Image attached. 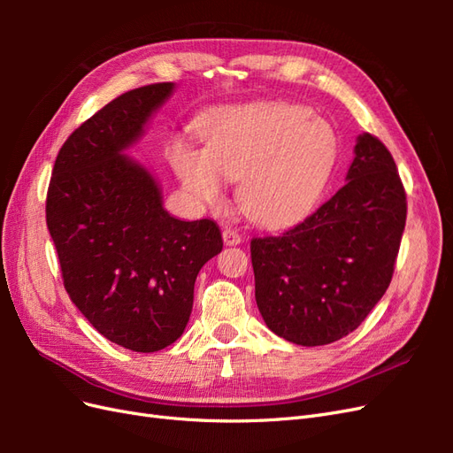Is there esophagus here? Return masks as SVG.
<instances>
[{
  "label": "esophagus",
  "mask_w": 453,
  "mask_h": 453,
  "mask_svg": "<svg viewBox=\"0 0 453 453\" xmlns=\"http://www.w3.org/2000/svg\"><path fill=\"white\" fill-rule=\"evenodd\" d=\"M223 242L226 245H238L242 242V236L238 234V230L230 228V226H225L223 228Z\"/></svg>",
  "instance_id": "esophagus-1"
}]
</instances>
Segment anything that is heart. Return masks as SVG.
<instances>
[{"mask_svg": "<svg viewBox=\"0 0 453 453\" xmlns=\"http://www.w3.org/2000/svg\"><path fill=\"white\" fill-rule=\"evenodd\" d=\"M205 149L177 143L172 164L190 195L210 205L238 181V202L253 223L291 225L319 198L336 160V134L303 105L266 102L228 109L203 134Z\"/></svg>", "mask_w": 453, "mask_h": 453, "instance_id": "heart-1", "label": "heart"}]
</instances>
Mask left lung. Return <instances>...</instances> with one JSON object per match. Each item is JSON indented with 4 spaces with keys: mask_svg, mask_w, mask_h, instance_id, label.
<instances>
[{
    "mask_svg": "<svg viewBox=\"0 0 453 453\" xmlns=\"http://www.w3.org/2000/svg\"><path fill=\"white\" fill-rule=\"evenodd\" d=\"M404 225L395 160L363 134L333 198L283 234L251 240L255 298L270 331L298 346L353 333L388 291Z\"/></svg>",
    "mask_w": 453,
    "mask_h": 453,
    "instance_id": "obj_1",
    "label": "left lung"
}]
</instances>
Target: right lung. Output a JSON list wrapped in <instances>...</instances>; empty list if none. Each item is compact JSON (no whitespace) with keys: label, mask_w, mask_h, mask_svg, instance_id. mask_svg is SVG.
I'll use <instances>...</instances> for the list:
<instances>
[{"label":"right lung","mask_w":453,"mask_h":453,"mask_svg":"<svg viewBox=\"0 0 453 453\" xmlns=\"http://www.w3.org/2000/svg\"><path fill=\"white\" fill-rule=\"evenodd\" d=\"M172 90L155 83L104 105L62 145L47 190L67 295L96 331L140 353L183 334L198 272L223 250L217 223L172 217L150 173L122 155Z\"/></svg>","instance_id":"1"}]
</instances>
